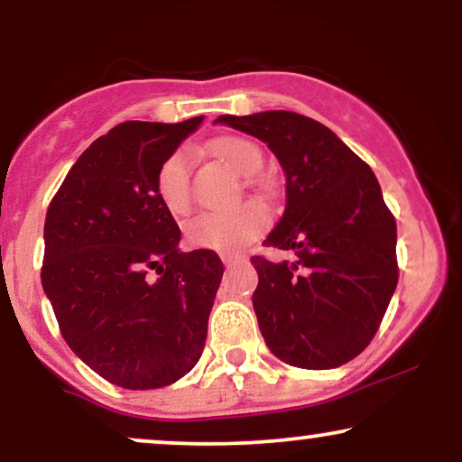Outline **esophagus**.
<instances>
[{
	"label": "esophagus",
	"mask_w": 462,
	"mask_h": 462,
	"mask_svg": "<svg viewBox=\"0 0 462 462\" xmlns=\"http://www.w3.org/2000/svg\"><path fill=\"white\" fill-rule=\"evenodd\" d=\"M221 261H224L226 264H232V263L241 261V256H236V254H221Z\"/></svg>",
	"instance_id": "obj_1"
}]
</instances>
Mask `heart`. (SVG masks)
Here are the masks:
<instances>
[{
  "label": "heart",
  "instance_id": "heart-1",
  "mask_svg": "<svg viewBox=\"0 0 462 462\" xmlns=\"http://www.w3.org/2000/svg\"><path fill=\"white\" fill-rule=\"evenodd\" d=\"M215 156L226 162L238 176H252L261 169L263 153L252 141L224 136L213 143ZM158 198L173 215H184L190 208V161L189 152L178 150L164 158L156 176ZM269 215L256 201L227 210H206L189 221L184 232L190 245L232 252L247 245L267 226Z\"/></svg>",
  "mask_w": 462,
  "mask_h": 462
}]
</instances>
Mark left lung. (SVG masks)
Here are the masks:
<instances>
[{"label":"left lung","mask_w":462,"mask_h":462,"mask_svg":"<svg viewBox=\"0 0 462 462\" xmlns=\"http://www.w3.org/2000/svg\"><path fill=\"white\" fill-rule=\"evenodd\" d=\"M215 124L267 143L286 178V206L254 256V312L273 356L301 369L356 358L378 332L397 286V227L374 171L330 128L289 110Z\"/></svg>","instance_id":"obj_1"}]
</instances>
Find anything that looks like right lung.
<instances>
[{"instance_id":"obj_1","label":"right lung","mask_w":462,"mask_h":462,"mask_svg":"<svg viewBox=\"0 0 462 462\" xmlns=\"http://www.w3.org/2000/svg\"><path fill=\"white\" fill-rule=\"evenodd\" d=\"M125 121L91 143L45 217L41 282L73 354L132 391L173 384L198 365L224 264L180 252L158 198L164 158L199 128Z\"/></svg>"}]
</instances>
